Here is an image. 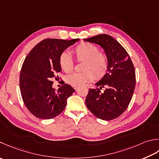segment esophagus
I'll list each match as a JSON object with an SVG mask.
<instances>
[{"mask_svg":"<svg viewBox=\"0 0 159 159\" xmlns=\"http://www.w3.org/2000/svg\"><path fill=\"white\" fill-rule=\"evenodd\" d=\"M74 89H77L78 88H79V87H78V86H74Z\"/></svg>","mask_w":159,"mask_h":159,"instance_id":"1","label":"esophagus"}]
</instances>
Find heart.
<instances>
[{"label": "heart", "instance_id": "1", "mask_svg": "<svg viewBox=\"0 0 159 159\" xmlns=\"http://www.w3.org/2000/svg\"><path fill=\"white\" fill-rule=\"evenodd\" d=\"M73 54L78 60H83L80 72L67 75L66 82L72 86H80L91 81L94 78L101 79L106 74L108 68L107 55L99 52L97 46L89 43H83L73 49ZM59 65L65 72H70L74 69V61L67 52H63L59 57Z\"/></svg>", "mask_w": 159, "mask_h": 159}]
</instances>
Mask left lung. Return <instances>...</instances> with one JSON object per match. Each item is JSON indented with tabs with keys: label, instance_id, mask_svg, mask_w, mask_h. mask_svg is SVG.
Returning a JSON list of instances; mask_svg holds the SVG:
<instances>
[{
	"label": "left lung",
	"instance_id": "left-lung-1",
	"mask_svg": "<svg viewBox=\"0 0 159 159\" xmlns=\"http://www.w3.org/2000/svg\"><path fill=\"white\" fill-rule=\"evenodd\" d=\"M84 40L100 45L108 58L107 72L96 83L97 88L89 89L86 106L98 119H114L131 101L136 85L134 67L125 48L111 36L100 34Z\"/></svg>",
	"mask_w": 159,
	"mask_h": 159
}]
</instances>
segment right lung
I'll use <instances>...</instances> for the list:
<instances>
[{
    "label": "right lung",
    "instance_id": "add662e5",
    "mask_svg": "<svg viewBox=\"0 0 159 159\" xmlns=\"http://www.w3.org/2000/svg\"><path fill=\"white\" fill-rule=\"evenodd\" d=\"M79 40L45 39L34 47L25 59L20 74V93L26 107L34 116L50 119L65 110L67 98L75 89L63 83L56 92L51 79L61 71L60 55Z\"/></svg>",
    "mask_w": 159,
    "mask_h": 159
}]
</instances>
